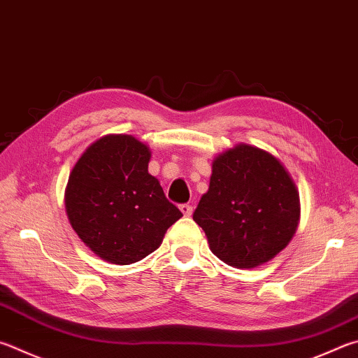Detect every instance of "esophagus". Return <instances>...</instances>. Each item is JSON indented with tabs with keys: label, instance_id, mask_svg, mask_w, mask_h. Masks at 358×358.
Instances as JSON below:
<instances>
[{
	"label": "esophagus",
	"instance_id": "1",
	"mask_svg": "<svg viewBox=\"0 0 358 358\" xmlns=\"http://www.w3.org/2000/svg\"><path fill=\"white\" fill-rule=\"evenodd\" d=\"M180 210H181V213L185 214V216H191V214H192V206L187 205V203L180 205Z\"/></svg>",
	"mask_w": 358,
	"mask_h": 358
}]
</instances>
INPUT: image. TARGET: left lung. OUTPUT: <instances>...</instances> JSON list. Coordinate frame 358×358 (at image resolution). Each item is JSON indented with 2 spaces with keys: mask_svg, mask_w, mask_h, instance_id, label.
Returning <instances> with one entry per match:
<instances>
[{
  "mask_svg": "<svg viewBox=\"0 0 358 358\" xmlns=\"http://www.w3.org/2000/svg\"><path fill=\"white\" fill-rule=\"evenodd\" d=\"M301 216L297 187L271 153L239 144L213 161L194 211L211 252L235 268H257L288 245Z\"/></svg>",
  "mask_w": 358,
  "mask_h": 358,
  "instance_id": "8db88e82",
  "label": "left lung"
}]
</instances>
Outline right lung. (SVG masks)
<instances>
[{
	"label": "right lung",
	"mask_w": 358,
	"mask_h": 358,
	"mask_svg": "<svg viewBox=\"0 0 358 358\" xmlns=\"http://www.w3.org/2000/svg\"><path fill=\"white\" fill-rule=\"evenodd\" d=\"M150 148L129 134L95 141L76 161L66 211L81 241L113 264L150 255L169 227L183 216L148 173Z\"/></svg>",
	"instance_id": "obj_1"
}]
</instances>
